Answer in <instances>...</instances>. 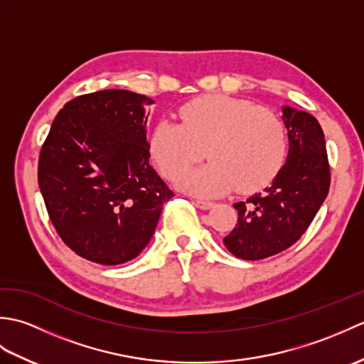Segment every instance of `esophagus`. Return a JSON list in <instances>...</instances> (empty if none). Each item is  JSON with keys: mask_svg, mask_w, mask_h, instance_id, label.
I'll use <instances>...</instances> for the list:
<instances>
[{"mask_svg": "<svg viewBox=\"0 0 364 364\" xmlns=\"http://www.w3.org/2000/svg\"><path fill=\"white\" fill-rule=\"evenodd\" d=\"M197 206L200 208V210H210V208L214 206L213 202H208V200H197Z\"/></svg>", "mask_w": 364, "mask_h": 364, "instance_id": "34e87169", "label": "esophagus"}]
</instances>
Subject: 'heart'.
<instances>
[{"label":"heart","instance_id":"1","mask_svg":"<svg viewBox=\"0 0 364 364\" xmlns=\"http://www.w3.org/2000/svg\"><path fill=\"white\" fill-rule=\"evenodd\" d=\"M181 123L162 120L153 128L149 149L161 173L175 178L203 157L206 166L183 173L176 186L198 197L231 191L250 194L280 170L286 137L283 123L266 107L227 95H205L181 106Z\"/></svg>","mask_w":364,"mask_h":364}]
</instances>
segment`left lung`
<instances>
[{"mask_svg":"<svg viewBox=\"0 0 364 364\" xmlns=\"http://www.w3.org/2000/svg\"><path fill=\"white\" fill-rule=\"evenodd\" d=\"M289 150L283 167L262 192L237 202V223L223 244L235 257L257 261L288 249L310 227L330 188V167L319 122L282 106Z\"/></svg>","mask_w":364,"mask_h":364,"instance_id":"1","label":"left lung"}]
</instances>
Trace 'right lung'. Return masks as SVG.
<instances>
[{"label": "right lung", "mask_w": 364, "mask_h": 364, "mask_svg": "<svg viewBox=\"0 0 364 364\" xmlns=\"http://www.w3.org/2000/svg\"><path fill=\"white\" fill-rule=\"evenodd\" d=\"M151 98L109 89L59 111L38 158V188L54 228L80 257L105 266L134 259L173 192L150 166Z\"/></svg>", "instance_id": "1"}]
</instances>
